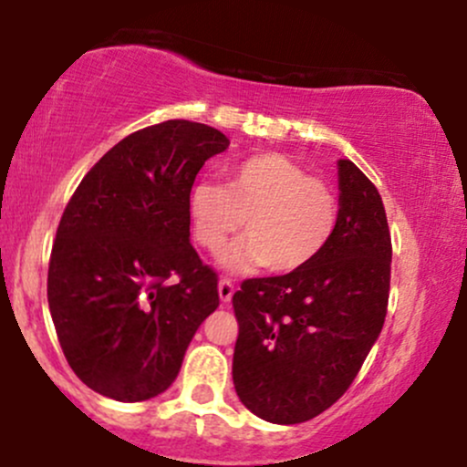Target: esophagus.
Wrapping results in <instances>:
<instances>
[{"label": "esophagus", "mask_w": 467, "mask_h": 467, "mask_svg": "<svg viewBox=\"0 0 467 467\" xmlns=\"http://www.w3.org/2000/svg\"><path fill=\"white\" fill-rule=\"evenodd\" d=\"M233 294H234V283L230 281V278H222V281H219V298H222V303H230Z\"/></svg>", "instance_id": "1"}]
</instances>
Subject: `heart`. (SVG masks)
Returning a JSON list of instances; mask_svg holds the SVG:
<instances>
[{
  "mask_svg": "<svg viewBox=\"0 0 467 467\" xmlns=\"http://www.w3.org/2000/svg\"><path fill=\"white\" fill-rule=\"evenodd\" d=\"M192 234L217 254L244 222L226 264L233 270L264 265L272 275L305 270L334 237L340 206L325 182L281 153H259L223 171V186L202 182L189 197Z\"/></svg>",
  "mask_w": 467,
  "mask_h": 467,
  "instance_id": "heart-1",
  "label": "heart"
}]
</instances>
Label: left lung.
I'll return each instance as SVG.
<instances>
[{
	"label": "left lung",
	"instance_id": "left-lung-1",
	"mask_svg": "<svg viewBox=\"0 0 467 467\" xmlns=\"http://www.w3.org/2000/svg\"><path fill=\"white\" fill-rule=\"evenodd\" d=\"M340 217L329 245L305 270L245 278L233 382L248 410L301 423L351 387L382 331L390 289V233L382 197L351 160L337 162Z\"/></svg>",
	"mask_w": 467,
	"mask_h": 467
}]
</instances>
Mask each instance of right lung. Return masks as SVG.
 Returning <instances> with one entry per match:
<instances>
[{
	"mask_svg": "<svg viewBox=\"0 0 467 467\" xmlns=\"http://www.w3.org/2000/svg\"><path fill=\"white\" fill-rule=\"evenodd\" d=\"M228 138L166 120L122 138L69 197L52 244L47 305L80 382L118 401L160 395L219 307L217 272L191 245L197 173Z\"/></svg>",
	"mask_w": 467,
	"mask_h": 467,
	"instance_id": "add662e5",
	"label": "right lung"
}]
</instances>
